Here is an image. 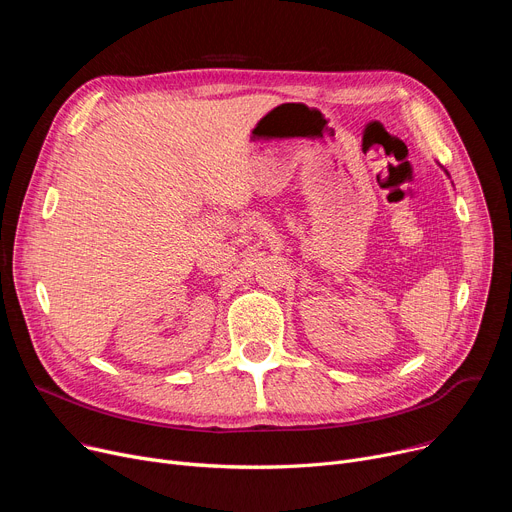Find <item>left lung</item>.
<instances>
[{"instance_id":"1","label":"left lung","mask_w":512,"mask_h":512,"mask_svg":"<svg viewBox=\"0 0 512 512\" xmlns=\"http://www.w3.org/2000/svg\"><path fill=\"white\" fill-rule=\"evenodd\" d=\"M444 172H446V170H444ZM446 174H448V172H446Z\"/></svg>"}]
</instances>
